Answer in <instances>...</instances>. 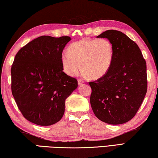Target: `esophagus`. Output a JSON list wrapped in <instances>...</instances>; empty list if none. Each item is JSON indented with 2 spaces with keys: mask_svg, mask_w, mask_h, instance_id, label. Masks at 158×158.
<instances>
[{
  "mask_svg": "<svg viewBox=\"0 0 158 158\" xmlns=\"http://www.w3.org/2000/svg\"><path fill=\"white\" fill-rule=\"evenodd\" d=\"M77 82H78V85H81L83 84L85 82L82 81V80H81V79H78V80H77Z\"/></svg>",
  "mask_w": 158,
  "mask_h": 158,
  "instance_id": "34e87169",
  "label": "esophagus"
}]
</instances>
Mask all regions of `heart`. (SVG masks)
Masks as SVG:
<instances>
[{"label": "heart", "instance_id": "1", "mask_svg": "<svg viewBox=\"0 0 158 158\" xmlns=\"http://www.w3.org/2000/svg\"><path fill=\"white\" fill-rule=\"evenodd\" d=\"M113 59V46L110 40L85 38L72 43L69 52L61 55V60L64 71L69 76H77L82 67L89 78L98 79L108 71Z\"/></svg>", "mask_w": 158, "mask_h": 158}]
</instances>
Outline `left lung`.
<instances>
[{
	"label": "left lung",
	"mask_w": 158,
	"mask_h": 158,
	"mask_svg": "<svg viewBox=\"0 0 158 158\" xmlns=\"http://www.w3.org/2000/svg\"><path fill=\"white\" fill-rule=\"evenodd\" d=\"M97 38H106L113 46L110 69L97 81L89 82L90 104L98 119L120 125L135 116L147 92L146 62L134 41L116 30L106 31Z\"/></svg>",
	"instance_id": "8db88e82"
}]
</instances>
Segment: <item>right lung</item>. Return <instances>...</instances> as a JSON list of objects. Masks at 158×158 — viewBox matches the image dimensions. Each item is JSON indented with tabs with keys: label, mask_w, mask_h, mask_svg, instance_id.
Masks as SVG:
<instances>
[{
	"label": "right lung",
	"mask_w": 158,
	"mask_h": 158,
	"mask_svg": "<svg viewBox=\"0 0 158 158\" xmlns=\"http://www.w3.org/2000/svg\"><path fill=\"white\" fill-rule=\"evenodd\" d=\"M69 36L42 35L22 47L11 68V89L17 107L31 123L55 124L63 117L65 101L77 87L63 71L62 52Z\"/></svg>",
	"instance_id": "1"
}]
</instances>
